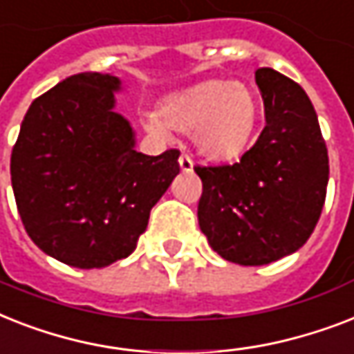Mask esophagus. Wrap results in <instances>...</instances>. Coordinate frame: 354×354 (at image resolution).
Instances as JSON below:
<instances>
[{
  "mask_svg": "<svg viewBox=\"0 0 354 354\" xmlns=\"http://www.w3.org/2000/svg\"><path fill=\"white\" fill-rule=\"evenodd\" d=\"M179 166H180V169L185 171V174H190L192 169H194V160H192L188 155H180Z\"/></svg>",
  "mask_w": 354,
  "mask_h": 354,
  "instance_id": "obj_1",
  "label": "esophagus"
}]
</instances>
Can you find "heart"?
<instances>
[{
  "label": "heart",
  "mask_w": 354,
  "mask_h": 354,
  "mask_svg": "<svg viewBox=\"0 0 354 354\" xmlns=\"http://www.w3.org/2000/svg\"><path fill=\"white\" fill-rule=\"evenodd\" d=\"M257 115V100L247 86L234 80H206L164 98L159 113L144 117V126L162 140L171 137V129L192 133L195 149L219 162L234 159L247 148Z\"/></svg>",
  "instance_id": "b5f03b06"
}]
</instances>
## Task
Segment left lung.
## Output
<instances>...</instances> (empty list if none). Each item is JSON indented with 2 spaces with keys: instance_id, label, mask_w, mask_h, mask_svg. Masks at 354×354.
Segmentation results:
<instances>
[{
  "instance_id": "obj_1",
  "label": "left lung",
  "mask_w": 354,
  "mask_h": 354,
  "mask_svg": "<svg viewBox=\"0 0 354 354\" xmlns=\"http://www.w3.org/2000/svg\"><path fill=\"white\" fill-rule=\"evenodd\" d=\"M265 128L237 162L195 168L203 180L201 232L223 259L259 267L304 247L320 219L329 157L301 87L278 71H256Z\"/></svg>"
}]
</instances>
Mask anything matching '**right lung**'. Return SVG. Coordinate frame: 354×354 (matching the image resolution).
<instances>
[{"label":"right lung","instance_id":"right-lung-1","mask_svg":"<svg viewBox=\"0 0 354 354\" xmlns=\"http://www.w3.org/2000/svg\"><path fill=\"white\" fill-rule=\"evenodd\" d=\"M115 75L69 76L30 104L10 157L25 230L47 256L76 268L128 257L149 212L179 174V151L149 157L115 111Z\"/></svg>","mask_w":354,"mask_h":354}]
</instances>
